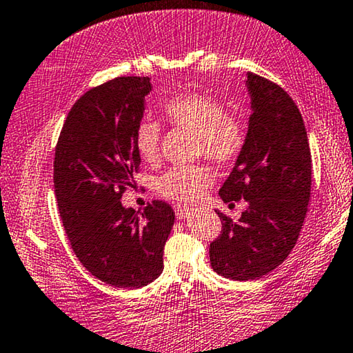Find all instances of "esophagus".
<instances>
[{
  "label": "esophagus",
  "mask_w": 353,
  "mask_h": 353,
  "mask_svg": "<svg viewBox=\"0 0 353 353\" xmlns=\"http://www.w3.org/2000/svg\"><path fill=\"white\" fill-rule=\"evenodd\" d=\"M191 208L189 207H183V205H176L175 207V214L178 219H186L189 218V214H191Z\"/></svg>",
  "instance_id": "34e87169"
}]
</instances>
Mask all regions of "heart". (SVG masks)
<instances>
[{"label":"heart","mask_w":353,"mask_h":353,"mask_svg":"<svg viewBox=\"0 0 353 353\" xmlns=\"http://www.w3.org/2000/svg\"><path fill=\"white\" fill-rule=\"evenodd\" d=\"M162 117L173 126L197 135L199 153L218 165L232 164L245 148L246 132L243 124L230 115L225 107L205 94H180L161 105ZM161 129L154 121L145 120L135 129V150L142 161L158 159ZM211 184V175L205 167H173L161 175L156 189L162 197L178 203H194Z\"/></svg>","instance_id":"b5f03b06"}]
</instances>
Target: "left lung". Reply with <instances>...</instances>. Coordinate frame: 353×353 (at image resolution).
I'll return each mask as SVG.
<instances>
[{
	"mask_svg": "<svg viewBox=\"0 0 353 353\" xmlns=\"http://www.w3.org/2000/svg\"><path fill=\"white\" fill-rule=\"evenodd\" d=\"M246 88L252 110L246 143L219 195L225 203L245 199L248 208L236 222L218 211L222 230L210 245L211 267L235 281L259 279L284 262L311 197V150L295 102L252 72Z\"/></svg>",
	"mask_w": 353,
	"mask_h": 353,
	"instance_id": "left-lung-1",
	"label": "left lung"
}]
</instances>
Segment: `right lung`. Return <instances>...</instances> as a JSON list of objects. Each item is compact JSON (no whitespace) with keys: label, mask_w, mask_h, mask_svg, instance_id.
<instances>
[{"label":"right lung","mask_w":353,"mask_h":353,"mask_svg":"<svg viewBox=\"0 0 353 353\" xmlns=\"http://www.w3.org/2000/svg\"><path fill=\"white\" fill-rule=\"evenodd\" d=\"M151 88L148 77H117L86 91L55 150V195L72 251L91 274L120 289H140L162 273L175 222L162 200L142 213L120 202L140 167L134 137Z\"/></svg>","instance_id":"1"}]
</instances>
